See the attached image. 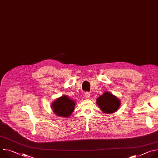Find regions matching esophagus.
<instances>
[{
	"label": "esophagus",
	"instance_id": "1",
	"mask_svg": "<svg viewBox=\"0 0 158 158\" xmlns=\"http://www.w3.org/2000/svg\"><path fill=\"white\" fill-rule=\"evenodd\" d=\"M85 97L86 98H90V94L89 93H85Z\"/></svg>",
	"mask_w": 158,
	"mask_h": 158
}]
</instances>
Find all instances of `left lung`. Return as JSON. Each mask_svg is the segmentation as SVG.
I'll return each mask as SVG.
<instances>
[{
    "label": "left lung",
    "mask_w": 158,
    "mask_h": 158,
    "mask_svg": "<svg viewBox=\"0 0 158 158\" xmlns=\"http://www.w3.org/2000/svg\"><path fill=\"white\" fill-rule=\"evenodd\" d=\"M96 104L104 113L111 114L118 110L121 106V101L110 92L106 91L97 98Z\"/></svg>",
    "instance_id": "8db88e82"
}]
</instances>
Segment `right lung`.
<instances>
[{
  "instance_id": "right-lung-1",
  "label": "right lung",
  "mask_w": 158,
  "mask_h": 158,
  "mask_svg": "<svg viewBox=\"0 0 158 158\" xmlns=\"http://www.w3.org/2000/svg\"><path fill=\"white\" fill-rule=\"evenodd\" d=\"M75 105V101L65 95H62L52 102L51 108L57 116L68 118L74 112Z\"/></svg>"
}]
</instances>
